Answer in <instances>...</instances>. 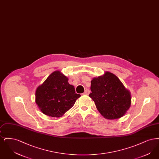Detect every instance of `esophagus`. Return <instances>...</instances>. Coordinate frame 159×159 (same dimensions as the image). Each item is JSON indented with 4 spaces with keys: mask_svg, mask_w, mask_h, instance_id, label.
I'll list each match as a JSON object with an SVG mask.
<instances>
[{
    "mask_svg": "<svg viewBox=\"0 0 159 159\" xmlns=\"http://www.w3.org/2000/svg\"><path fill=\"white\" fill-rule=\"evenodd\" d=\"M89 93H90V91L89 90V89H86L84 92V95H89Z\"/></svg>",
    "mask_w": 159,
    "mask_h": 159,
    "instance_id": "1",
    "label": "esophagus"
}]
</instances>
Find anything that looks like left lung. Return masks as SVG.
Instances as JSON below:
<instances>
[{"mask_svg":"<svg viewBox=\"0 0 159 159\" xmlns=\"http://www.w3.org/2000/svg\"><path fill=\"white\" fill-rule=\"evenodd\" d=\"M89 96L95 102L100 113L107 119L121 117L128 110L131 104L129 92L116 76L106 72L102 76L91 81Z\"/></svg>","mask_w":159,"mask_h":159,"instance_id":"1","label":"left lung"}]
</instances>
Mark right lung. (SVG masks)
<instances>
[{
    "instance_id": "add662e5",
    "label": "right lung",
    "mask_w": 159,
    "mask_h": 159,
    "mask_svg": "<svg viewBox=\"0 0 159 159\" xmlns=\"http://www.w3.org/2000/svg\"><path fill=\"white\" fill-rule=\"evenodd\" d=\"M80 97L76 93L68 78L56 71L51 74L36 91V103L47 116L60 117L74 106Z\"/></svg>"
}]
</instances>
